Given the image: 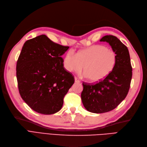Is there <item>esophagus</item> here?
Instances as JSON below:
<instances>
[{
	"label": "esophagus",
	"mask_w": 147,
	"mask_h": 147,
	"mask_svg": "<svg viewBox=\"0 0 147 147\" xmlns=\"http://www.w3.org/2000/svg\"><path fill=\"white\" fill-rule=\"evenodd\" d=\"M75 82H80V80L78 78H77V77H75Z\"/></svg>",
	"instance_id": "1"
}]
</instances>
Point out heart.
I'll return each instance as SVG.
<instances>
[{"instance_id": "1", "label": "heart", "mask_w": 147, "mask_h": 147, "mask_svg": "<svg viewBox=\"0 0 147 147\" xmlns=\"http://www.w3.org/2000/svg\"><path fill=\"white\" fill-rule=\"evenodd\" d=\"M117 54L113 50L104 45H96L79 51L76 55L66 53L63 64L71 72H80L83 67L84 75L92 83L99 82L112 72L117 62Z\"/></svg>"}]
</instances>
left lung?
<instances>
[{
    "label": "left lung",
    "instance_id": "8db88e82",
    "mask_svg": "<svg viewBox=\"0 0 147 147\" xmlns=\"http://www.w3.org/2000/svg\"><path fill=\"white\" fill-rule=\"evenodd\" d=\"M100 42L109 43L117 54V62L109 76L96 84L83 83V104L88 111L102 113L113 110L125 99L130 88L132 66L126 46L113 35H105Z\"/></svg>",
    "mask_w": 147,
    "mask_h": 147
}]
</instances>
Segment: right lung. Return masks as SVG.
Instances as JSON below:
<instances>
[{"mask_svg": "<svg viewBox=\"0 0 147 147\" xmlns=\"http://www.w3.org/2000/svg\"><path fill=\"white\" fill-rule=\"evenodd\" d=\"M69 48L45 35L28 40L22 48L16 64L18 86L22 99L35 112L51 115L63 107L75 82L61 57Z\"/></svg>", "mask_w": 147, "mask_h": 147, "instance_id": "1", "label": "right lung"}]
</instances>
